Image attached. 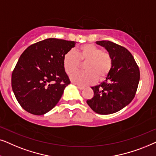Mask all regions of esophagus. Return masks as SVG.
I'll return each instance as SVG.
<instances>
[{"instance_id":"1","label":"esophagus","mask_w":156,"mask_h":156,"mask_svg":"<svg viewBox=\"0 0 156 156\" xmlns=\"http://www.w3.org/2000/svg\"><path fill=\"white\" fill-rule=\"evenodd\" d=\"M77 88L79 89L80 90H84V89H85L84 87H82V86H77Z\"/></svg>"}]
</instances>
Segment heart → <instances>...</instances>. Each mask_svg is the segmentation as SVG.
Returning <instances> with one entry per match:
<instances>
[{"mask_svg":"<svg viewBox=\"0 0 156 156\" xmlns=\"http://www.w3.org/2000/svg\"><path fill=\"white\" fill-rule=\"evenodd\" d=\"M80 61L86 63V72L77 73L71 77L72 81L80 86L95 83L98 78L103 80L111 71L113 61L108 53L103 51L94 44H85L79 48L78 53L74 49L68 51L63 58V67L68 75H72L78 70Z\"/></svg>","mask_w":156,"mask_h":156,"instance_id":"obj_1","label":"heart"}]
</instances>
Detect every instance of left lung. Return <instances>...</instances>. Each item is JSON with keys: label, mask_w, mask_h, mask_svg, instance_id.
<instances>
[{"label": "left lung", "mask_w": 156, "mask_h": 156, "mask_svg": "<svg viewBox=\"0 0 156 156\" xmlns=\"http://www.w3.org/2000/svg\"><path fill=\"white\" fill-rule=\"evenodd\" d=\"M96 43L107 50L113 65L105 80L91 88L94 95L87 103L95 113L108 115L120 111L133 101L140 80V70L126 48L109 41Z\"/></svg>", "instance_id": "left-lung-1"}]
</instances>
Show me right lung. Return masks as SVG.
<instances>
[{"label":"right lung","mask_w":156,"mask_h":156,"mask_svg":"<svg viewBox=\"0 0 156 156\" xmlns=\"http://www.w3.org/2000/svg\"><path fill=\"white\" fill-rule=\"evenodd\" d=\"M76 43L48 38L30 45L21 54L12 73L11 86L27 112L43 115L58 103L70 83L63 67L64 55Z\"/></svg>","instance_id":"add662e5"}]
</instances>
